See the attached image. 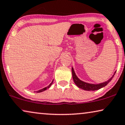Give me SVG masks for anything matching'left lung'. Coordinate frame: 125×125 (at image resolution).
I'll return each instance as SVG.
<instances>
[{"label":"left lung","mask_w":125,"mask_h":125,"mask_svg":"<svg viewBox=\"0 0 125 125\" xmlns=\"http://www.w3.org/2000/svg\"><path fill=\"white\" fill-rule=\"evenodd\" d=\"M72 75H73V79L74 82L75 84L77 85V86L79 88H82V89L86 90V91H95V90H97L100 89L103 87H104L105 86H106L108 83H109V82H111V80L113 78V77L115 75V71L114 73V74L112 75L111 78L108 79V81H105V82L100 83L99 84H93V83H89L85 82L84 81L81 80L80 79L78 78L77 75L75 74L74 70V69L73 67L72 68Z\"/></svg>","instance_id":"1"}]
</instances>
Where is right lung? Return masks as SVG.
Returning a JSON list of instances; mask_svg holds the SVG:
<instances>
[{
	"label": "right lung",
	"instance_id": "add662e5",
	"mask_svg": "<svg viewBox=\"0 0 125 125\" xmlns=\"http://www.w3.org/2000/svg\"><path fill=\"white\" fill-rule=\"evenodd\" d=\"M53 80H52V82L51 83L48 85V86H47V87H44V88H42V89H41V90H38V91H34V92H35V93H41V92H43V91H45V90H46L47 89H48V88H49L51 86V85H52V84L53 83Z\"/></svg>",
	"mask_w": 125,
	"mask_h": 125
}]
</instances>
